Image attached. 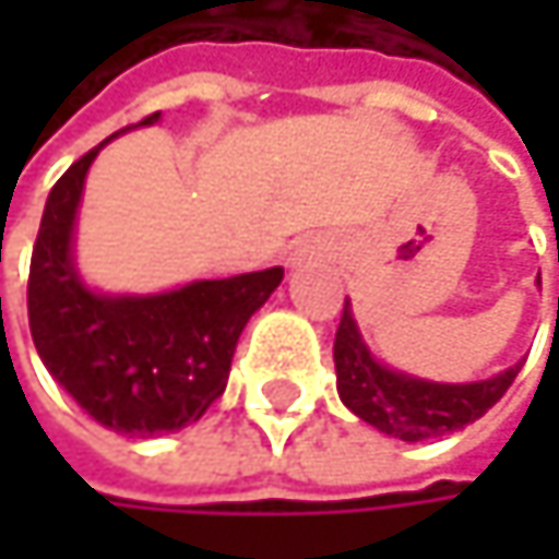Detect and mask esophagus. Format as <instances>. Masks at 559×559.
Wrapping results in <instances>:
<instances>
[{
  "label": "esophagus",
  "instance_id": "34e87169",
  "mask_svg": "<svg viewBox=\"0 0 559 559\" xmlns=\"http://www.w3.org/2000/svg\"><path fill=\"white\" fill-rule=\"evenodd\" d=\"M317 255V246L313 242H300L297 249H294V255H290V265H300V262H307V259H313Z\"/></svg>",
  "mask_w": 559,
  "mask_h": 559
}]
</instances>
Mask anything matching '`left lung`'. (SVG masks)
I'll use <instances>...</instances> for the list:
<instances>
[{"instance_id": "8db88e82", "label": "left lung", "mask_w": 559, "mask_h": 559, "mask_svg": "<svg viewBox=\"0 0 559 559\" xmlns=\"http://www.w3.org/2000/svg\"><path fill=\"white\" fill-rule=\"evenodd\" d=\"M540 284V281H537ZM340 401L376 430L404 443L443 437L479 420L521 372L524 362L508 366L499 376L479 382H433L417 379L382 362L362 340L359 320L346 297L343 320L333 343Z\"/></svg>"}]
</instances>
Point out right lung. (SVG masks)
Masks as SVG:
<instances>
[{"instance_id":"1","label":"right lung","mask_w":559,"mask_h":559,"mask_svg":"<svg viewBox=\"0 0 559 559\" xmlns=\"http://www.w3.org/2000/svg\"><path fill=\"white\" fill-rule=\"evenodd\" d=\"M112 139L119 132L73 162L48 193L32 252L28 323L57 385L103 427L145 440L200 420L226 391L236 343L284 269L152 294L93 287L76 269V213L90 165Z\"/></svg>"}]
</instances>
